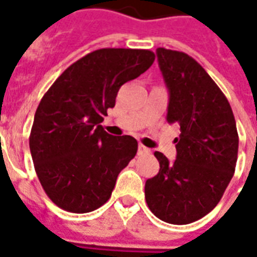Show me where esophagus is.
Returning a JSON list of instances; mask_svg holds the SVG:
<instances>
[{
	"label": "esophagus",
	"instance_id": "34e87169",
	"mask_svg": "<svg viewBox=\"0 0 257 257\" xmlns=\"http://www.w3.org/2000/svg\"><path fill=\"white\" fill-rule=\"evenodd\" d=\"M138 153H139V154H149L150 150H149L147 147H145L143 145H139V147H138Z\"/></svg>",
	"mask_w": 257,
	"mask_h": 257
}]
</instances>
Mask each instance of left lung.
<instances>
[{
    "label": "left lung",
    "mask_w": 257,
    "mask_h": 257,
    "mask_svg": "<svg viewBox=\"0 0 257 257\" xmlns=\"http://www.w3.org/2000/svg\"><path fill=\"white\" fill-rule=\"evenodd\" d=\"M156 53L169 92L167 119L180 125V135L175 161L154 153L160 172L146 182V202L162 221L189 224L219 204L231 180L237 125L227 97L198 62L165 48Z\"/></svg>",
    "instance_id": "left-lung-1"
}]
</instances>
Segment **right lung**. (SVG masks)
I'll return each mask as SVG.
<instances>
[{
  "label": "right lung",
  "instance_id": "obj_1",
  "mask_svg": "<svg viewBox=\"0 0 257 257\" xmlns=\"http://www.w3.org/2000/svg\"><path fill=\"white\" fill-rule=\"evenodd\" d=\"M147 49L104 48L66 68L38 104L30 151L42 189L73 213L100 208L119 172L136 156L132 136H112L100 123L125 82L150 67Z\"/></svg>",
  "mask_w": 257,
  "mask_h": 257
}]
</instances>
